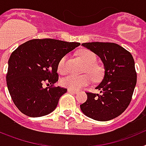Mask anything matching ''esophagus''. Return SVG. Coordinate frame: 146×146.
Wrapping results in <instances>:
<instances>
[{
    "instance_id": "1",
    "label": "esophagus",
    "mask_w": 146,
    "mask_h": 146,
    "mask_svg": "<svg viewBox=\"0 0 146 146\" xmlns=\"http://www.w3.org/2000/svg\"><path fill=\"white\" fill-rule=\"evenodd\" d=\"M68 91L70 93H72V94H77L79 93L78 91H74V90H70V89H68Z\"/></svg>"
}]
</instances>
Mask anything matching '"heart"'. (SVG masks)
I'll use <instances>...</instances> for the list:
<instances>
[{"label":"heart","mask_w":146,"mask_h":146,"mask_svg":"<svg viewBox=\"0 0 146 146\" xmlns=\"http://www.w3.org/2000/svg\"><path fill=\"white\" fill-rule=\"evenodd\" d=\"M80 57L86 64L85 72H88L95 80H100L103 75V69L100 66L96 64L97 58L96 55L88 50H82L78 52ZM68 55H64L59 60L58 64V71L60 74H66L68 71L66 61ZM89 74L77 76L74 74H69L61 80V85L64 87L70 90H79L82 87L91 84L92 78Z\"/></svg>","instance_id":"obj_1"}]
</instances>
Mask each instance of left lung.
Returning a JSON list of instances; mask_svg holds the SVG:
<instances>
[{
    "instance_id": "8db88e82",
    "label": "left lung",
    "mask_w": 146,
    "mask_h": 146,
    "mask_svg": "<svg viewBox=\"0 0 146 146\" xmlns=\"http://www.w3.org/2000/svg\"><path fill=\"white\" fill-rule=\"evenodd\" d=\"M82 46L97 55L104 64L102 80L96 86L99 94L86 93L88 99L80 104L86 116L99 121L116 118L129 106L137 83L135 60L120 45L110 42H88Z\"/></svg>"
}]
</instances>
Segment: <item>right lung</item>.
<instances>
[{
    "label": "right lung",
    "instance_id": "add662e5",
    "mask_svg": "<svg viewBox=\"0 0 146 146\" xmlns=\"http://www.w3.org/2000/svg\"><path fill=\"white\" fill-rule=\"evenodd\" d=\"M52 38L32 39L20 45L8 62L6 83L13 102L21 113L36 118L56 108L67 89L44 88V82L55 84L58 80V64L63 56L80 46Z\"/></svg>",
    "mask_w": 146,
    "mask_h": 146
}]
</instances>
